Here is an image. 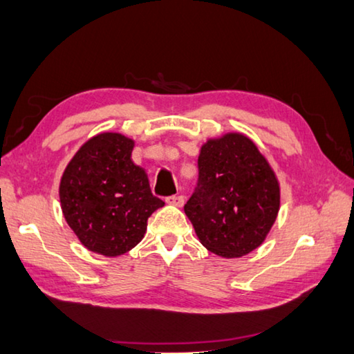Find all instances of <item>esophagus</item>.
Returning a JSON list of instances; mask_svg holds the SVG:
<instances>
[{"label":"esophagus","instance_id":"obj_1","mask_svg":"<svg viewBox=\"0 0 354 354\" xmlns=\"http://www.w3.org/2000/svg\"><path fill=\"white\" fill-rule=\"evenodd\" d=\"M165 203L170 205H176V207H183L184 204V196L183 195H175V196H167Z\"/></svg>","mask_w":354,"mask_h":354}]
</instances>
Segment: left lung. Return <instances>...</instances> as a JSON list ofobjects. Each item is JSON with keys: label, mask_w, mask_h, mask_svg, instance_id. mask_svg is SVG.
<instances>
[{"label": "left lung", "mask_w": 354, "mask_h": 354, "mask_svg": "<svg viewBox=\"0 0 354 354\" xmlns=\"http://www.w3.org/2000/svg\"><path fill=\"white\" fill-rule=\"evenodd\" d=\"M199 184L184 205L199 243L223 259L261 246L277 220L280 183L259 147L239 131L199 149Z\"/></svg>", "instance_id": "obj_1"}]
</instances>
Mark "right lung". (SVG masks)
I'll return each mask as SVG.
<instances>
[{
  "label": "right lung",
  "mask_w": 354,
  "mask_h": 354,
  "mask_svg": "<svg viewBox=\"0 0 354 354\" xmlns=\"http://www.w3.org/2000/svg\"><path fill=\"white\" fill-rule=\"evenodd\" d=\"M134 139L104 131L71 158L60 179L68 226L88 250L119 257L144 239L147 221L164 205L153 196L145 170L133 162Z\"/></svg>",
  "instance_id": "add662e5"
}]
</instances>
